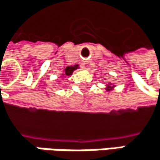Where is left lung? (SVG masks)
Instances as JSON below:
<instances>
[{
    "label": "left lung",
    "mask_w": 160,
    "mask_h": 160,
    "mask_svg": "<svg viewBox=\"0 0 160 160\" xmlns=\"http://www.w3.org/2000/svg\"><path fill=\"white\" fill-rule=\"evenodd\" d=\"M111 88H113V86H110V85H109V86H108V90L110 91V90L111 89Z\"/></svg>",
    "instance_id": "left-lung-1"
}]
</instances>
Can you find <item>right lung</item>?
Instances as JSON below:
<instances>
[{
  "mask_svg": "<svg viewBox=\"0 0 160 160\" xmlns=\"http://www.w3.org/2000/svg\"><path fill=\"white\" fill-rule=\"evenodd\" d=\"M78 68V65H74V66H68L65 68L64 70V74L65 75H71L72 73V72L74 70H76Z\"/></svg>",
  "mask_w": 160,
  "mask_h": 160,
  "instance_id": "right-lung-1",
  "label": "right lung"
}]
</instances>
